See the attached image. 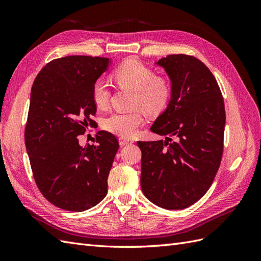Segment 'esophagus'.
<instances>
[{
	"mask_svg": "<svg viewBox=\"0 0 261 261\" xmlns=\"http://www.w3.org/2000/svg\"><path fill=\"white\" fill-rule=\"evenodd\" d=\"M118 143H120V146H125V145H129V144H133L132 140H128V139H125L123 137H120V139H118Z\"/></svg>",
	"mask_w": 261,
	"mask_h": 261,
	"instance_id": "obj_1",
	"label": "esophagus"
}]
</instances>
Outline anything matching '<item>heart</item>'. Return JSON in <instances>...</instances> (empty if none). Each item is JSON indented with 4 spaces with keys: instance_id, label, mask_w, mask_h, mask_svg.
I'll list each match as a JSON object with an SVG mask.
<instances>
[{
    "instance_id": "heart-1",
    "label": "heart",
    "mask_w": 261,
    "mask_h": 261,
    "mask_svg": "<svg viewBox=\"0 0 261 261\" xmlns=\"http://www.w3.org/2000/svg\"><path fill=\"white\" fill-rule=\"evenodd\" d=\"M115 83L134 90L133 107L140 108L132 112H114L103 121V128L123 138L133 137L145 122L144 109L150 114H158L168 107L172 87L167 78L156 76L154 70L143 63L129 60L123 63L113 72ZM93 103L99 109L108 107L111 90L108 83L98 78L91 88Z\"/></svg>"
}]
</instances>
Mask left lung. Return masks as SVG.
Here are the masks:
<instances>
[{
  "label": "left lung",
  "instance_id": "left-lung-1",
  "mask_svg": "<svg viewBox=\"0 0 261 261\" xmlns=\"http://www.w3.org/2000/svg\"><path fill=\"white\" fill-rule=\"evenodd\" d=\"M156 64L169 75L172 94L168 108L150 128L165 140L137 143L141 150L140 185L158 207L179 210L207 193L219 170L224 101L215 76L200 60L172 54Z\"/></svg>",
  "mask_w": 261,
  "mask_h": 261
}]
</instances>
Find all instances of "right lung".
<instances>
[{
    "label": "right lung",
    "mask_w": 261,
    "mask_h": 261,
    "mask_svg": "<svg viewBox=\"0 0 261 261\" xmlns=\"http://www.w3.org/2000/svg\"><path fill=\"white\" fill-rule=\"evenodd\" d=\"M111 60L70 55L49 62L30 93L25 144L34 178L44 198L61 209L81 212L108 193V176L118 149L114 135L100 130L96 144L78 137L96 124L91 88Z\"/></svg>",
    "instance_id": "add662e5"
}]
</instances>
